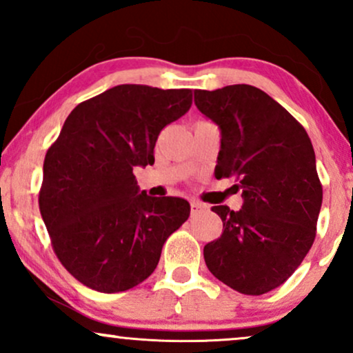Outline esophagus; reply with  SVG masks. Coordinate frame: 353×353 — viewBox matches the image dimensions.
I'll return each mask as SVG.
<instances>
[{
  "label": "esophagus",
  "mask_w": 353,
  "mask_h": 353,
  "mask_svg": "<svg viewBox=\"0 0 353 353\" xmlns=\"http://www.w3.org/2000/svg\"><path fill=\"white\" fill-rule=\"evenodd\" d=\"M205 209H208V208H205V205L202 204V202H197V201L190 202V214H192V216H197V214L204 212Z\"/></svg>",
  "instance_id": "esophagus-1"
}]
</instances>
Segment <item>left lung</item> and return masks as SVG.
<instances>
[{"label":"left lung","mask_w":353,"mask_h":353,"mask_svg":"<svg viewBox=\"0 0 353 353\" xmlns=\"http://www.w3.org/2000/svg\"><path fill=\"white\" fill-rule=\"evenodd\" d=\"M194 103L221 129L216 177L234 176L244 204L216 205L221 237L204 247L214 277L245 295L282 285L302 264L317 230L322 184L305 129L259 88L196 91Z\"/></svg>","instance_id":"obj_1"}]
</instances>
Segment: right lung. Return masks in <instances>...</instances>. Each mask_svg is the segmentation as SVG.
Returning a JSON list of instances; mask_svg holds the SVG:
<instances>
[{
    "mask_svg": "<svg viewBox=\"0 0 353 353\" xmlns=\"http://www.w3.org/2000/svg\"><path fill=\"white\" fill-rule=\"evenodd\" d=\"M190 104V89L119 84L72 109L48 149L39 210L59 262L89 289L145 281L188 221V201L141 192L132 169L154 164L159 132Z\"/></svg>",
    "mask_w": 353,
    "mask_h": 353,
    "instance_id": "1",
    "label": "right lung"
}]
</instances>
